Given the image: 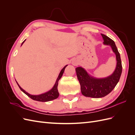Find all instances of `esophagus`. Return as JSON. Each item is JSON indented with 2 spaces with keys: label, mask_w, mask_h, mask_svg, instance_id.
I'll use <instances>...</instances> for the list:
<instances>
[{
  "label": "esophagus",
  "mask_w": 135,
  "mask_h": 135,
  "mask_svg": "<svg viewBox=\"0 0 135 135\" xmlns=\"http://www.w3.org/2000/svg\"><path fill=\"white\" fill-rule=\"evenodd\" d=\"M74 65H76V64H74Z\"/></svg>",
  "instance_id": "esophagus-1"
}]
</instances>
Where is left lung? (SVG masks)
Masks as SVG:
<instances>
[{
  "label": "left lung",
  "mask_w": 135,
  "mask_h": 135,
  "mask_svg": "<svg viewBox=\"0 0 135 135\" xmlns=\"http://www.w3.org/2000/svg\"><path fill=\"white\" fill-rule=\"evenodd\" d=\"M104 44L111 46L116 55L117 66L112 75L104 78H96L89 75L81 67L75 69L77 78L80 85L81 92L84 96L92 98H101L108 95L115 88L119 80L122 71L120 56L115 44L112 39L101 34Z\"/></svg>",
  "instance_id": "8db88e82"
}]
</instances>
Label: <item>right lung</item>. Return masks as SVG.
Instances as JSON below:
<instances>
[{"label": "right lung", "instance_id": "obj_1", "mask_svg": "<svg viewBox=\"0 0 135 135\" xmlns=\"http://www.w3.org/2000/svg\"><path fill=\"white\" fill-rule=\"evenodd\" d=\"M25 41V40H24V41L22 42L21 46L23 44V43H24V42ZM68 65H66V66H65L64 68L62 69V70H61L60 74L59 75V76L57 78V79L56 81V83L54 85V86L53 87V88L51 89L50 91H49L46 93L41 94V95H31L30 94L28 93L27 92H26L25 90H23V89L20 86L19 84H18V83L17 82L19 88H20V89L24 93H25L26 95L28 96L29 97H30L31 99L35 100V101H40V102H47V101H50L53 100H55L56 99H57L59 96V93L58 92V89H57V86H58V83H59V80L61 79V78L62 77L63 73L64 72L65 70V69L66 68Z\"/></svg>", "mask_w": 135, "mask_h": 135}]
</instances>
